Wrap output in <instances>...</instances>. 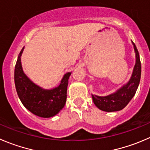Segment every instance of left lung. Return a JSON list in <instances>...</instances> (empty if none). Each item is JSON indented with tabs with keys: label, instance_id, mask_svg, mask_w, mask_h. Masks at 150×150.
I'll use <instances>...</instances> for the list:
<instances>
[{
	"label": "left lung",
	"instance_id": "8db88e82",
	"mask_svg": "<svg viewBox=\"0 0 150 150\" xmlns=\"http://www.w3.org/2000/svg\"><path fill=\"white\" fill-rule=\"evenodd\" d=\"M131 42L136 54V64L133 67L131 77L125 84L112 94L107 96L91 94L94 105L100 110L106 112H114L122 110L136 94L140 82L142 65L139 51L133 41Z\"/></svg>",
	"mask_w": 150,
	"mask_h": 150
}]
</instances>
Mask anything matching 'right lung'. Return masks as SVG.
<instances>
[{
	"instance_id": "obj_1",
	"label": "right lung",
	"mask_w": 150,
	"mask_h": 150,
	"mask_svg": "<svg viewBox=\"0 0 150 150\" xmlns=\"http://www.w3.org/2000/svg\"><path fill=\"white\" fill-rule=\"evenodd\" d=\"M24 47L19 54L14 69V83L19 98L23 105L36 116L43 118L54 117L64 107L68 81L72 72L64 74L58 86L43 88L34 83L23 71L21 56Z\"/></svg>"
}]
</instances>
